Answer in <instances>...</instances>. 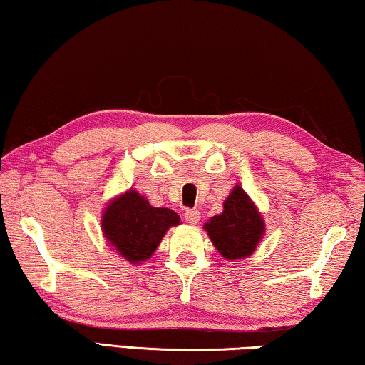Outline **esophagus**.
Here are the masks:
<instances>
[{"instance_id":"34e87169","label":"esophagus","mask_w":365,"mask_h":365,"mask_svg":"<svg viewBox=\"0 0 365 365\" xmlns=\"http://www.w3.org/2000/svg\"><path fill=\"white\" fill-rule=\"evenodd\" d=\"M184 218H186V222L190 223V225H195L200 220V212L197 209H187L184 212Z\"/></svg>"}]
</instances>
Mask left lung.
Returning a JSON list of instances; mask_svg holds the SVG:
<instances>
[{
	"label": "left lung",
	"instance_id": "left-lung-1",
	"mask_svg": "<svg viewBox=\"0 0 365 365\" xmlns=\"http://www.w3.org/2000/svg\"><path fill=\"white\" fill-rule=\"evenodd\" d=\"M204 228L225 259H243L253 255L264 233L259 212L240 186L223 202V212L212 217Z\"/></svg>",
	"mask_w": 365,
	"mask_h": 365
}]
</instances>
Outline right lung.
Returning <instances> with one entry per match:
<instances>
[{
	"label": "right lung",
	"mask_w": 365,
	"mask_h": 365,
	"mask_svg": "<svg viewBox=\"0 0 365 365\" xmlns=\"http://www.w3.org/2000/svg\"><path fill=\"white\" fill-rule=\"evenodd\" d=\"M181 218L170 209H156L135 190H127L110 202L103 215V232L109 243L132 264L147 261L155 253L166 230Z\"/></svg>",
	"instance_id": "obj_1"
}]
</instances>
